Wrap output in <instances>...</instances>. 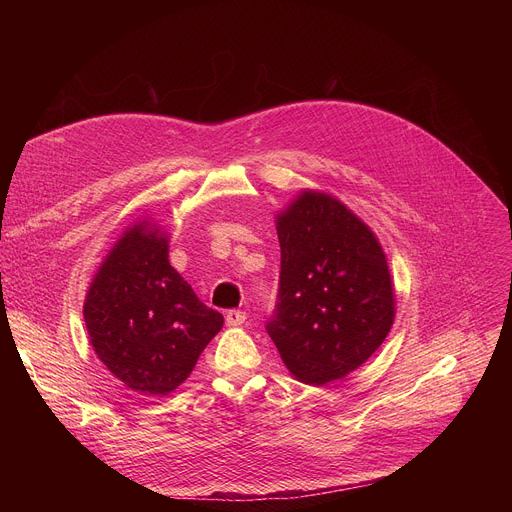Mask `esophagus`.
Segmentation results:
<instances>
[{
    "label": "esophagus",
    "instance_id": "34e87169",
    "mask_svg": "<svg viewBox=\"0 0 512 512\" xmlns=\"http://www.w3.org/2000/svg\"><path fill=\"white\" fill-rule=\"evenodd\" d=\"M225 320H227V326H243L245 324V320H247V314L245 312H241V310H229L227 312V316H225Z\"/></svg>",
    "mask_w": 512,
    "mask_h": 512
}]
</instances>
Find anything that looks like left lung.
<instances>
[{
  "mask_svg": "<svg viewBox=\"0 0 512 512\" xmlns=\"http://www.w3.org/2000/svg\"><path fill=\"white\" fill-rule=\"evenodd\" d=\"M279 294L267 334L306 385L342 379L387 338L395 294L385 253L330 194L304 190L277 214Z\"/></svg>",
  "mask_w": 512,
  "mask_h": 512,
  "instance_id": "obj_1",
  "label": "left lung"
}]
</instances>
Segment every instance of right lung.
Instances as JSON below:
<instances>
[{
    "label": "right lung",
    "instance_id": "right-lung-1",
    "mask_svg": "<svg viewBox=\"0 0 512 512\" xmlns=\"http://www.w3.org/2000/svg\"><path fill=\"white\" fill-rule=\"evenodd\" d=\"M83 316L105 367L141 395L180 387L225 322L170 265L168 235L148 221L129 227L109 251Z\"/></svg>",
    "mask_w": 512,
    "mask_h": 512
}]
</instances>
